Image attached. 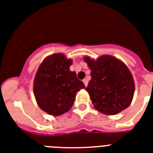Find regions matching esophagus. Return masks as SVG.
<instances>
[{"instance_id":"esophagus-1","label":"esophagus","mask_w":153,"mask_h":153,"mask_svg":"<svg viewBox=\"0 0 153 153\" xmlns=\"http://www.w3.org/2000/svg\"><path fill=\"white\" fill-rule=\"evenodd\" d=\"M82 81H83L84 84H85V86H87V85H88V80H87V79H84L83 80H82Z\"/></svg>"}]
</instances>
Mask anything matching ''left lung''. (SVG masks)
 I'll return each mask as SVG.
<instances>
[{
	"label": "left lung",
	"instance_id": "obj_1",
	"mask_svg": "<svg viewBox=\"0 0 153 153\" xmlns=\"http://www.w3.org/2000/svg\"><path fill=\"white\" fill-rule=\"evenodd\" d=\"M83 59L91 69V79L86 91L94 109L106 115H116L129 106L135 83L128 67L109 55L97 59L84 56Z\"/></svg>",
	"mask_w": 153,
	"mask_h": 153
}]
</instances>
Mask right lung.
<instances>
[{
    "label": "right lung",
    "mask_w": 153,
    "mask_h": 153,
    "mask_svg": "<svg viewBox=\"0 0 153 153\" xmlns=\"http://www.w3.org/2000/svg\"><path fill=\"white\" fill-rule=\"evenodd\" d=\"M72 59L62 53L49 55L39 65L33 82L34 95L39 107L52 116L69 111L78 91L85 85L76 73L70 71Z\"/></svg>",
    "instance_id": "obj_1"
}]
</instances>
